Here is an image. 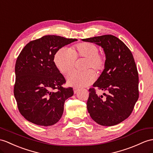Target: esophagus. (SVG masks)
<instances>
[{
    "mask_svg": "<svg viewBox=\"0 0 153 153\" xmlns=\"http://www.w3.org/2000/svg\"><path fill=\"white\" fill-rule=\"evenodd\" d=\"M79 91V89H77V88H74V94H76L77 93H78V91Z\"/></svg>",
    "mask_w": 153,
    "mask_h": 153,
    "instance_id": "1",
    "label": "esophagus"
}]
</instances>
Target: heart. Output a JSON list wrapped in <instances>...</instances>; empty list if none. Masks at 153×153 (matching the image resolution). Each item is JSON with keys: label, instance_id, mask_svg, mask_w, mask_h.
<instances>
[{"label": "heart", "instance_id": "obj_1", "mask_svg": "<svg viewBox=\"0 0 153 153\" xmlns=\"http://www.w3.org/2000/svg\"><path fill=\"white\" fill-rule=\"evenodd\" d=\"M99 49L96 45L91 43H82L76 45L71 49L62 47L54 56V63L59 72L66 73L71 70L74 65L76 57H84L87 60L85 63V69L93 68L97 71L104 69L106 59L105 56L99 53ZM96 79V74L92 69L85 71L74 70L66 76L69 85L82 88L91 84Z\"/></svg>", "mask_w": 153, "mask_h": 153}]
</instances>
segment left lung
Returning a JSON list of instances; mask_svg holds the SVG:
<instances>
[{
    "label": "left lung",
    "mask_w": 153,
    "mask_h": 153,
    "mask_svg": "<svg viewBox=\"0 0 153 153\" xmlns=\"http://www.w3.org/2000/svg\"><path fill=\"white\" fill-rule=\"evenodd\" d=\"M101 47L105 52V69L93 85L108 92L105 99L89 89L88 113L92 120L102 126H114L129 117L139 97L138 73L131 51L112 35L82 39Z\"/></svg>",
    "instance_id": "1"
}]
</instances>
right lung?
Returning a JSON list of instances; mask_svg holds the SVG:
<instances>
[{"label": "right lung", "instance_id": "1", "mask_svg": "<svg viewBox=\"0 0 153 153\" xmlns=\"http://www.w3.org/2000/svg\"><path fill=\"white\" fill-rule=\"evenodd\" d=\"M77 41L48 35L32 41L17 59L14 96L21 114L40 126H51L60 120L66 99L74 94L64 88L65 80L56 68L54 56L59 48Z\"/></svg>", "mask_w": 153, "mask_h": 153}]
</instances>
